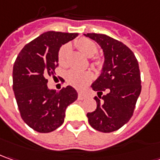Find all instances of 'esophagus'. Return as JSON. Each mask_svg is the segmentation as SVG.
<instances>
[{"mask_svg":"<svg viewBox=\"0 0 160 160\" xmlns=\"http://www.w3.org/2000/svg\"><path fill=\"white\" fill-rule=\"evenodd\" d=\"M86 96L84 94H82V93H79V95H78V99L79 100H83V99H85Z\"/></svg>","mask_w":160,"mask_h":160,"instance_id":"obj_1","label":"esophagus"}]
</instances>
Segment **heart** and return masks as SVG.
<instances>
[{
    "label": "heart",
    "instance_id": "b5f03b06",
    "mask_svg": "<svg viewBox=\"0 0 160 160\" xmlns=\"http://www.w3.org/2000/svg\"><path fill=\"white\" fill-rule=\"evenodd\" d=\"M76 47L86 57H93L97 52V46L94 42L88 39L81 38L76 42ZM70 48L68 45H63L59 48L58 54V60L61 66H65L67 64V55L69 53ZM96 64H99L98 60H95ZM92 78V74L88 71H78L71 70L66 74V80L70 85L76 88H82L86 86Z\"/></svg>",
    "mask_w": 160,
    "mask_h": 160
}]
</instances>
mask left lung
I'll return each instance as SVG.
<instances>
[{
	"mask_svg": "<svg viewBox=\"0 0 160 160\" xmlns=\"http://www.w3.org/2000/svg\"><path fill=\"white\" fill-rule=\"evenodd\" d=\"M84 35L97 42L104 56L102 73L91 85L98 96L95 97L97 109L87 117L93 128L111 133L133 116L142 89L139 64L135 54L121 42L100 33Z\"/></svg>",
	"mask_w": 160,
	"mask_h": 160,
	"instance_id": "1",
	"label": "left lung"
}]
</instances>
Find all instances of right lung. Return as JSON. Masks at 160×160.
I'll list each match as a JSON object with an SVG mask.
<instances>
[{
	"label": "right lung",
	"mask_w": 160,
	"mask_h": 160,
	"mask_svg": "<svg viewBox=\"0 0 160 160\" xmlns=\"http://www.w3.org/2000/svg\"><path fill=\"white\" fill-rule=\"evenodd\" d=\"M78 33L49 31L26 44L13 66V91L20 115L31 128L49 133L63 123L65 110L78 93L71 86L58 92L48 88L47 77L55 74L60 47Z\"/></svg>",
	"instance_id": "1"
}]
</instances>
